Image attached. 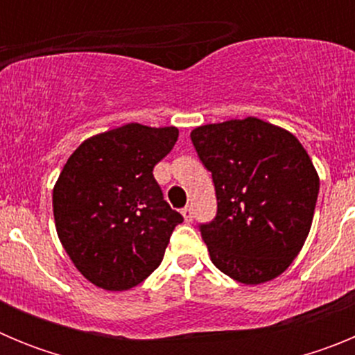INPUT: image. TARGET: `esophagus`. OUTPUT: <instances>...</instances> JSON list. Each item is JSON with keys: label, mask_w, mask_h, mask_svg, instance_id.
<instances>
[{"label": "esophagus", "mask_w": 355, "mask_h": 355, "mask_svg": "<svg viewBox=\"0 0 355 355\" xmlns=\"http://www.w3.org/2000/svg\"><path fill=\"white\" fill-rule=\"evenodd\" d=\"M181 213H183L184 220H187V222H192L193 220V209L190 208V206H184V208L181 209Z\"/></svg>", "instance_id": "34e87169"}]
</instances>
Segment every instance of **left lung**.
<instances>
[{
  "label": "left lung",
  "instance_id": "left-lung-1",
  "mask_svg": "<svg viewBox=\"0 0 355 355\" xmlns=\"http://www.w3.org/2000/svg\"><path fill=\"white\" fill-rule=\"evenodd\" d=\"M190 139L215 184L216 215L199 225L213 265L243 284L283 274L309 234L320 190L302 144L256 117L199 126Z\"/></svg>",
  "mask_w": 355,
  "mask_h": 355
}]
</instances>
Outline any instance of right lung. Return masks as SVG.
<instances>
[{
    "instance_id": "obj_1",
    "label": "right lung",
    "mask_w": 355,
    "mask_h": 355,
    "mask_svg": "<svg viewBox=\"0 0 355 355\" xmlns=\"http://www.w3.org/2000/svg\"><path fill=\"white\" fill-rule=\"evenodd\" d=\"M178 128L131 122L78 147L53 188L56 233L74 266L103 290L137 286L159 266L183 216L163 199L153 168Z\"/></svg>"
}]
</instances>
